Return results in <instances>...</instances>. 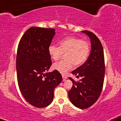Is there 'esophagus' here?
<instances>
[{
	"label": "esophagus",
	"mask_w": 121,
	"mask_h": 121,
	"mask_svg": "<svg viewBox=\"0 0 121 121\" xmlns=\"http://www.w3.org/2000/svg\"><path fill=\"white\" fill-rule=\"evenodd\" d=\"M67 79V77L65 76H63V81H65Z\"/></svg>",
	"instance_id": "1"
}]
</instances>
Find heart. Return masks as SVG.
Masks as SVG:
<instances>
[{"label": "heart", "mask_w": 121, "mask_h": 121, "mask_svg": "<svg viewBox=\"0 0 121 121\" xmlns=\"http://www.w3.org/2000/svg\"><path fill=\"white\" fill-rule=\"evenodd\" d=\"M90 52V44L86 41L76 37H66L61 39L59 47L50 45L48 47L50 57L54 61L58 60L64 54L65 61L56 63L53 64V68L62 75L72 69L73 64L79 67L84 64L88 58Z\"/></svg>", "instance_id": "obj_1"}]
</instances>
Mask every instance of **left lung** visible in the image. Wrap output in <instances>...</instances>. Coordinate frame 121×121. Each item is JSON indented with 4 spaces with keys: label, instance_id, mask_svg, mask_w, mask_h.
Segmentation results:
<instances>
[{
    "label": "left lung",
    "instance_id": "obj_1",
    "mask_svg": "<svg viewBox=\"0 0 121 121\" xmlns=\"http://www.w3.org/2000/svg\"><path fill=\"white\" fill-rule=\"evenodd\" d=\"M81 32L90 38L91 53L82 66L72 72L77 78L80 76L82 79L76 82L69 78L73 85L68 92V96L74 106L84 109L94 104L100 96L104 82L105 66L103 49L100 40L92 32L87 30Z\"/></svg>",
    "mask_w": 121,
    "mask_h": 121
}]
</instances>
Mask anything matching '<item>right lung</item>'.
Here are the masks:
<instances>
[{
  "label": "right lung",
  "instance_id": "1",
  "mask_svg": "<svg viewBox=\"0 0 121 121\" xmlns=\"http://www.w3.org/2000/svg\"><path fill=\"white\" fill-rule=\"evenodd\" d=\"M54 35V29L31 27L18 45L16 61L18 86L25 100L38 108L52 102L54 88L62 82L58 72H46L52 65L48 47Z\"/></svg>",
  "mask_w": 121,
  "mask_h": 121
}]
</instances>
